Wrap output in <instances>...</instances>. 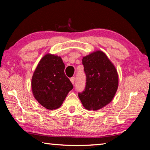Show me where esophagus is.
Returning a JSON list of instances; mask_svg holds the SVG:
<instances>
[{"mask_svg": "<svg viewBox=\"0 0 150 150\" xmlns=\"http://www.w3.org/2000/svg\"><path fill=\"white\" fill-rule=\"evenodd\" d=\"M70 81H71V83L72 84H74V83H75V77H71L70 79Z\"/></svg>", "mask_w": 150, "mask_h": 150, "instance_id": "esophagus-1", "label": "esophagus"}]
</instances>
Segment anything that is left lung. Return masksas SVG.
I'll return each instance as SVG.
<instances>
[{
	"mask_svg": "<svg viewBox=\"0 0 150 150\" xmlns=\"http://www.w3.org/2000/svg\"><path fill=\"white\" fill-rule=\"evenodd\" d=\"M86 86L79 98L88 110H98L112 100L118 87L116 67L106 55L98 50L83 57Z\"/></svg>",
	"mask_w": 150,
	"mask_h": 150,
	"instance_id": "8db88e82",
	"label": "left lung"
}]
</instances>
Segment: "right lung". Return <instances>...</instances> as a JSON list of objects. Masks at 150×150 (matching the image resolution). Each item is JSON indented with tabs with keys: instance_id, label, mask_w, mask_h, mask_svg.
I'll use <instances>...</instances> for the list:
<instances>
[{
	"instance_id": "obj_1",
	"label": "right lung",
	"mask_w": 150,
	"mask_h": 150,
	"mask_svg": "<svg viewBox=\"0 0 150 150\" xmlns=\"http://www.w3.org/2000/svg\"><path fill=\"white\" fill-rule=\"evenodd\" d=\"M62 57L47 54L38 64L32 78V90L34 98L48 110L59 108L73 88L64 73Z\"/></svg>"
}]
</instances>
